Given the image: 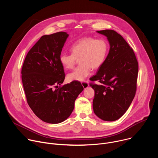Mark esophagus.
I'll return each instance as SVG.
<instances>
[{
	"instance_id": "obj_1",
	"label": "esophagus",
	"mask_w": 158,
	"mask_h": 158,
	"mask_svg": "<svg viewBox=\"0 0 158 158\" xmlns=\"http://www.w3.org/2000/svg\"><path fill=\"white\" fill-rule=\"evenodd\" d=\"M81 84L82 85V87H84V89H86L87 87H88L89 86V84L87 81H84V82H81Z\"/></svg>"
}]
</instances>
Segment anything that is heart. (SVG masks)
Here are the masks:
<instances>
[{"instance_id":"b5f03b06","label":"heart","mask_w":158,"mask_h":158,"mask_svg":"<svg viewBox=\"0 0 158 158\" xmlns=\"http://www.w3.org/2000/svg\"><path fill=\"white\" fill-rule=\"evenodd\" d=\"M109 51L107 41L91 37L80 39L72 44L71 54L62 53L59 61L65 69H73L79 59L80 65L67 74L69 81H82L91 73V68L98 69L104 64Z\"/></svg>"}]
</instances>
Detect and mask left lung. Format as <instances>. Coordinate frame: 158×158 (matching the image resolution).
<instances>
[{
    "mask_svg": "<svg viewBox=\"0 0 158 158\" xmlns=\"http://www.w3.org/2000/svg\"><path fill=\"white\" fill-rule=\"evenodd\" d=\"M105 35L109 43L108 55L90 84L94 90L93 110L95 114L106 121L119 119L130 106L136 91L138 63L132 48L113 30L97 31Z\"/></svg>",
    "mask_w": 158,
    "mask_h": 158,
    "instance_id": "8db88e82",
    "label": "left lung"
}]
</instances>
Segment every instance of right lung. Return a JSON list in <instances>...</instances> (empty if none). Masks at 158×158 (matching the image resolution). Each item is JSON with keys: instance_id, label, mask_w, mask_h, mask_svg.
Masks as SVG:
<instances>
[{"instance_id": "1", "label": "right lung", "mask_w": 158, "mask_h": 158, "mask_svg": "<svg viewBox=\"0 0 158 158\" xmlns=\"http://www.w3.org/2000/svg\"><path fill=\"white\" fill-rule=\"evenodd\" d=\"M69 34L45 35L27 53L22 68V81L27 103L42 121L58 124L68 118L84 87L78 81L60 85L65 79L59 56Z\"/></svg>"}]
</instances>
